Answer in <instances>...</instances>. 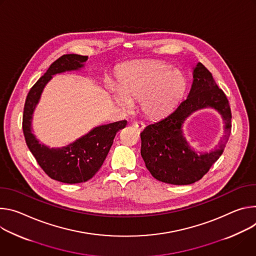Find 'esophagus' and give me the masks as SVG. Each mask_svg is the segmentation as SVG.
<instances>
[{
	"label": "esophagus",
	"mask_w": 256,
	"mask_h": 256,
	"mask_svg": "<svg viewBox=\"0 0 256 256\" xmlns=\"http://www.w3.org/2000/svg\"><path fill=\"white\" fill-rule=\"evenodd\" d=\"M133 127H135L137 130H139V131H142L144 129V127H146V125H144V122H137V121H135V122H133Z\"/></svg>",
	"instance_id": "esophagus-1"
}]
</instances>
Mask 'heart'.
Listing matches in <instances>:
<instances>
[{
    "label": "heart",
    "mask_w": 256,
    "mask_h": 256,
    "mask_svg": "<svg viewBox=\"0 0 256 256\" xmlns=\"http://www.w3.org/2000/svg\"><path fill=\"white\" fill-rule=\"evenodd\" d=\"M117 88L108 85L110 98L124 108L140 100L148 118L158 119L174 110L184 98L188 80L179 69L164 62L140 61L121 66Z\"/></svg>",
    "instance_id": "obj_1"
}]
</instances>
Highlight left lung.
<instances>
[{"label":"left lung","mask_w":256,"mask_h":256,"mask_svg":"<svg viewBox=\"0 0 256 256\" xmlns=\"http://www.w3.org/2000/svg\"><path fill=\"white\" fill-rule=\"evenodd\" d=\"M193 81L188 96L166 118L148 125L140 133L141 156L152 177L173 184L188 185L200 180L222 156L231 133V108L212 73L202 64L193 67ZM216 109L224 121L225 135L219 148L210 153L197 152L186 141L182 124L193 112Z\"/></svg>","instance_id":"1"}]
</instances>
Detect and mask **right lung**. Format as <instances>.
Wrapping results in <instances>:
<instances>
[{
	"mask_svg": "<svg viewBox=\"0 0 256 256\" xmlns=\"http://www.w3.org/2000/svg\"><path fill=\"white\" fill-rule=\"evenodd\" d=\"M88 60V56L63 54L50 66L44 75L32 88L24 104L22 128L28 148L48 177L67 184L81 183L92 179L106 160L116 133L127 125V121L122 120L96 126L62 148L46 146L40 144L32 133L34 112L46 85L56 74L83 69Z\"/></svg>",
	"mask_w": 256,
	"mask_h": 256,
	"instance_id": "obj_1",
	"label": "right lung"
}]
</instances>
